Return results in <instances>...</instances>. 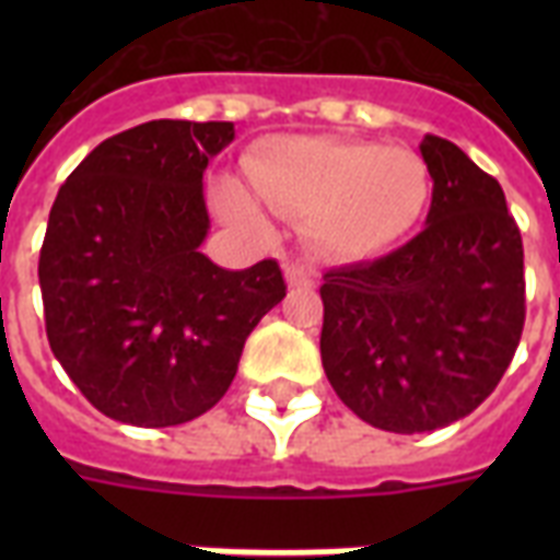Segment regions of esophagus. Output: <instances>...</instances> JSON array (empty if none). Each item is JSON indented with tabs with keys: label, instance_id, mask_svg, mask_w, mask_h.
Segmentation results:
<instances>
[{
	"label": "esophagus",
	"instance_id": "obj_1",
	"mask_svg": "<svg viewBox=\"0 0 560 560\" xmlns=\"http://www.w3.org/2000/svg\"><path fill=\"white\" fill-rule=\"evenodd\" d=\"M284 276H288L290 288L296 290H311L316 284L314 272L307 270V267H302V264H288V267H284Z\"/></svg>",
	"mask_w": 560,
	"mask_h": 560
}]
</instances>
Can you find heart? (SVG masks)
Wrapping results in <instances>:
<instances>
[{"label":"heart","mask_w":560,"mask_h":560,"mask_svg":"<svg viewBox=\"0 0 560 560\" xmlns=\"http://www.w3.org/2000/svg\"><path fill=\"white\" fill-rule=\"evenodd\" d=\"M255 197L279 214L307 218L316 246L340 261H366L416 229L433 179L404 148L328 136H281L246 160ZM235 177L218 183L229 220L261 229L264 211Z\"/></svg>","instance_id":"b5f03b06"}]
</instances>
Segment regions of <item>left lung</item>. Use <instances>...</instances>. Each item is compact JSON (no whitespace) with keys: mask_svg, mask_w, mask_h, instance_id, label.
Here are the masks:
<instances>
[{"mask_svg":"<svg viewBox=\"0 0 560 560\" xmlns=\"http://www.w3.org/2000/svg\"><path fill=\"white\" fill-rule=\"evenodd\" d=\"M427 226L377 261L325 272L323 369L366 424L427 433L470 416L512 363L526 316L521 229L505 194L447 139L418 144Z\"/></svg>","mask_w":560,"mask_h":560,"instance_id":"obj_1","label":"left lung"}]
</instances>
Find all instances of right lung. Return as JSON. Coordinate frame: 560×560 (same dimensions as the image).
I'll list each match as a JSON object with an SVG mask.
<instances>
[{
    "mask_svg": "<svg viewBox=\"0 0 560 560\" xmlns=\"http://www.w3.org/2000/svg\"><path fill=\"white\" fill-rule=\"evenodd\" d=\"M232 139V121H148L101 142L57 191L39 249L48 346L121 424H186L214 407L288 293L272 258L223 270L200 253L202 174Z\"/></svg>",
    "mask_w": 560,
    "mask_h": 560,
    "instance_id": "add662e5",
    "label": "right lung"
}]
</instances>
